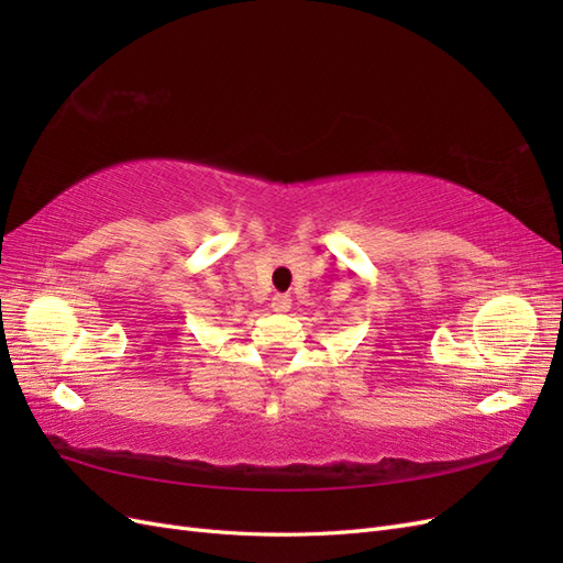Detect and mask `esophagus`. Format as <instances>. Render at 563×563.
<instances>
[{
  "mask_svg": "<svg viewBox=\"0 0 563 563\" xmlns=\"http://www.w3.org/2000/svg\"><path fill=\"white\" fill-rule=\"evenodd\" d=\"M272 310L279 312V314H284V312L291 310V296H286V294H277L275 298H272Z\"/></svg>",
  "mask_w": 563,
  "mask_h": 563,
  "instance_id": "34e87169",
  "label": "esophagus"
}]
</instances>
